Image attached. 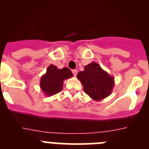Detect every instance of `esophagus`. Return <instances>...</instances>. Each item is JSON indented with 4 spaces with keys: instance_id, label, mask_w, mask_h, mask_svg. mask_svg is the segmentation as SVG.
<instances>
[{
    "instance_id": "esophagus-1",
    "label": "esophagus",
    "mask_w": 149,
    "mask_h": 149,
    "mask_svg": "<svg viewBox=\"0 0 149 149\" xmlns=\"http://www.w3.org/2000/svg\"><path fill=\"white\" fill-rule=\"evenodd\" d=\"M72 73H73L74 75L76 76L77 74V70H76V69H74V70H72Z\"/></svg>"
}]
</instances>
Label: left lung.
<instances>
[{
    "label": "left lung",
    "mask_w": 149,
    "mask_h": 149,
    "mask_svg": "<svg viewBox=\"0 0 149 149\" xmlns=\"http://www.w3.org/2000/svg\"><path fill=\"white\" fill-rule=\"evenodd\" d=\"M77 77L84 86V92L94 101H101L113 92L114 77L109 74L98 63L92 62L77 73Z\"/></svg>",
    "instance_id": "1"
}]
</instances>
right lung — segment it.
I'll use <instances>...</instances> for the list:
<instances>
[{
	"mask_svg": "<svg viewBox=\"0 0 149 149\" xmlns=\"http://www.w3.org/2000/svg\"><path fill=\"white\" fill-rule=\"evenodd\" d=\"M72 77L73 74L69 68L64 67L60 69L50 65L46 73L41 77L40 88L46 96L54 95L63 89V81Z\"/></svg>",
	"mask_w": 149,
	"mask_h": 149,
	"instance_id": "obj_1",
	"label": "right lung"
}]
</instances>
